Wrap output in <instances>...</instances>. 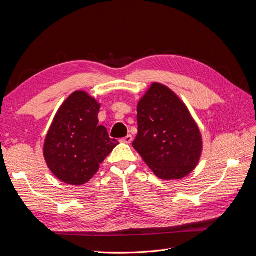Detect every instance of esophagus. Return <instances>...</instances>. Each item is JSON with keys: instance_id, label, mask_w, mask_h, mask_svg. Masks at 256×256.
Listing matches in <instances>:
<instances>
[{"instance_id": "1", "label": "esophagus", "mask_w": 256, "mask_h": 256, "mask_svg": "<svg viewBox=\"0 0 256 256\" xmlns=\"http://www.w3.org/2000/svg\"><path fill=\"white\" fill-rule=\"evenodd\" d=\"M120 142H122V143H126V144H130L131 142H132V136H131L129 134V136H125V138H122V140H120Z\"/></svg>"}]
</instances>
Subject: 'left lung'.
Here are the masks:
<instances>
[{"label":"left lung","instance_id":"left-lung-1","mask_svg":"<svg viewBox=\"0 0 256 256\" xmlns=\"http://www.w3.org/2000/svg\"><path fill=\"white\" fill-rule=\"evenodd\" d=\"M138 134L132 143L160 180H182L198 164L202 134L187 106L166 85L154 82L138 102Z\"/></svg>","mask_w":256,"mask_h":256}]
</instances>
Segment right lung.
I'll use <instances>...</instances> for the list:
<instances>
[{
  "label": "right lung",
  "mask_w": 256,
  "mask_h": 256,
  "mask_svg": "<svg viewBox=\"0 0 256 256\" xmlns=\"http://www.w3.org/2000/svg\"><path fill=\"white\" fill-rule=\"evenodd\" d=\"M100 104L76 90L62 104L46 136L44 157L50 171L67 184H86L116 145L104 126H98Z\"/></svg>",
  "instance_id": "obj_1"
}]
</instances>
